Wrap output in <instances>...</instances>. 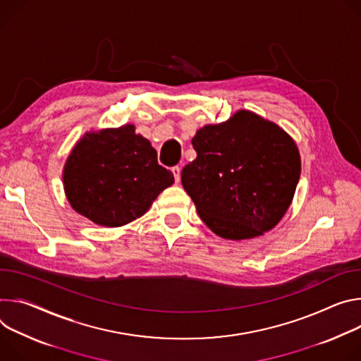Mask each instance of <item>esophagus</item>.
I'll list each match as a JSON object with an SVG mask.
<instances>
[{"label": "esophagus", "mask_w": 361, "mask_h": 361, "mask_svg": "<svg viewBox=\"0 0 361 361\" xmlns=\"http://www.w3.org/2000/svg\"><path fill=\"white\" fill-rule=\"evenodd\" d=\"M172 173L175 176V182L179 183V180H180V168L179 166H173L172 168Z\"/></svg>", "instance_id": "34e87169"}]
</instances>
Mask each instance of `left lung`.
<instances>
[{"mask_svg": "<svg viewBox=\"0 0 361 361\" xmlns=\"http://www.w3.org/2000/svg\"><path fill=\"white\" fill-rule=\"evenodd\" d=\"M196 159L182 185L207 226L225 239H251L286 215L301 173L293 137L269 120L239 110L192 139Z\"/></svg>", "mask_w": 361, "mask_h": 361, "instance_id": "left-lung-1", "label": "left lung"}]
</instances>
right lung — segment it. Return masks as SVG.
<instances>
[{
	"mask_svg": "<svg viewBox=\"0 0 361 361\" xmlns=\"http://www.w3.org/2000/svg\"><path fill=\"white\" fill-rule=\"evenodd\" d=\"M175 178L157 164L150 142L133 125L89 132L73 147L63 171L67 201L102 226L140 218Z\"/></svg>",
	"mask_w": 361,
	"mask_h": 361,
	"instance_id": "add662e5",
	"label": "right lung"
}]
</instances>
